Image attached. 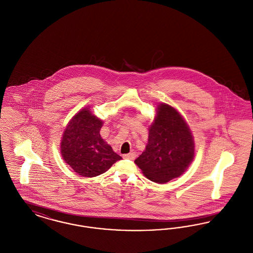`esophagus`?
Returning <instances> with one entry per match:
<instances>
[{
	"label": "esophagus",
	"instance_id": "34e87169",
	"mask_svg": "<svg viewBox=\"0 0 253 253\" xmlns=\"http://www.w3.org/2000/svg\"><path fill=\"white\" fill-rule=\"evenodd\" d=\"M136 157L135 153H130V154H126V155H123V158H126V159H134Z\"/></svg>",
	"mask_w": 253,
	"mask_h": 253
}]
</instances>
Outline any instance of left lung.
<instances>
[{"mask_svg":"<svg viewBox=\"0 0 253 253\" xmlns=\"http://www.w3.org/2000/svg\"><path fill=\"white\" fill-rule=\"evenodd\" d=\"M194 157L193 135L180 114L168 104H160L149 129L148 144L134 160L145 176L166 183L181 174Z\"/></svg>","mask_w":253,"mask_h":253,"instance_id":"1","label":"left lung"}]
</instances>
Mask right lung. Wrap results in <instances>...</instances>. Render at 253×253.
<instances>
[{"label":"right lung","instance_id":"1","mask_svg":"<svg viewBox=\"0 0 253 253\" xmlns=\"http://www.w3.org/2000/svg\"><path fill=\"white\" fill-rule=\"evenodd\" d=\"M102 121L90 109L80 111L67 125L60 143L64 161L80 175L94 177L105 172L121 160L100 136Z\"/></svg>","mask_w":253,"mask_h":253}]
</instances>
